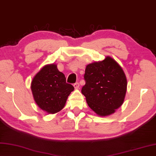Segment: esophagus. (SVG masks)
<instances>
[{
    "instance_id": "1",
    "label": "esophagus",
    "mask_w": 156,
    "mask_h": 156,
    "mask_svg": "<svg viewBox=\"0 0 156 156\" xmlns=\"http://www.w3.org/2000/svg\"><path fill=\"white\" fill-rule=\"evenodd\" d=\"M73 86H74V88H75V89H76V90L78 89L79 88H80V83H79L78 82L74 83Z\"/></svg>"
}]
</instances>
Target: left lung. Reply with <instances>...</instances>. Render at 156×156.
Wrapping results in <instances>:
<instances>
[{
  "label": "left lung",
  "mask_w": 156,
  "mask_h": 156,
  "mask_svg": "<svg viewBox=\"0 0 156 156\" xmlns=\"http://www.w3.org/2000/svg\"><path fill=\"white\" fill-rule=\"evenodd\" d=\"M81 93L98 116L111 115L122 105L127 81L122 67L112 57L107 56L103 61L87 65Z\"/></svg>",
  "instance_id": "8db88e82"
}]
</instances>
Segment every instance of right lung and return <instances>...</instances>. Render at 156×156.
<instances>
[{
	"label": "right lung",
	"instance_id": "obj_1",
	"mask_svg": "<svg viewBox=\"0 0 156 156\" xmlns=\"http://www.w3.org/2000/svg\"><path fill=\"white\" fill-rule=\"evenodd\" d=\"M33 96L38 107L47 114L62 110L74 87L66 81L64 73L57 64L45 65L33 78L31 83Z\"/></svg>",
	"mask_w": 156,
	"mask_h": 156
}]
</instances>
